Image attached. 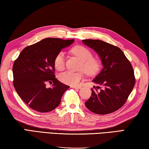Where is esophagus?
<instances>
[{"mask_svg":"<svg viewBox=\"0 0 149 149\" xmlns=\"http://www.w3.org/2000/svg\"><path fill=\"white\" fill-rule=\"evenodd\" d=\"M71 87L72 88H74V89H80V88H81V86H71Z\"/></svg>","mask_w":149,"mask_h":149,"instance_id":"obj_1","label":"esophagus"}]
</instances>
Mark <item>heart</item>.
<instances>
[{
	"instance_id": "obj_1",
	"label": "heart",
	"mask_w": 149,
	"mask_h": 149,
	"mask_svg": "<svg viewBox=\"0 0 149 149\" xmlns=\"http://www.w3.org/2000/svg\"><path fill=\"white\" fill-rule=\"evenodd\" d=\"M72 53L82 61L80 69H84L88 74H94L100 69V64L97 60L92 58V54L89 49L83 46H77L72 49ZM54 65L56 69L61 70L65 67V54L59 52L54 58ZM83 77L82 72H72L67 70L59 75V79L65 84L76 86L79 84Z\"/></svg>"
}]
</instances>
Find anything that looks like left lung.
Listing matches in <instances>:
<instances>
[{"label":"left lung","instance_id":"obj_1","mask_svg":"<svg viewBox=\"0 0 149 149\" xmlns=\"http://www.w3.org/2000/svg\"><path fill=\"white\" fill-rule=\"evenodd\" d=\"M82 42L93 49L101 59L103 69L92 81L103 86L92 89L85 105L90 111L107 114L119 109L126 102L134 87L135 79L129 60L118 47L100 40L85 39Z\"/></svg>","mask_w":149,"mask_h":149}]
</instances>
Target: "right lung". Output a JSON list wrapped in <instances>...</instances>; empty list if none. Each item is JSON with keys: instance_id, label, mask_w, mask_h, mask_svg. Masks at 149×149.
Returning <instances> with one entry per match:
<instances>
[{"instance_id": "add662e5", "label": "right lung", "mask_w": 149, "mask_h": 149, "mask_svg": "<svg viewBox=\"0 0 149 149\" xmlns=\"http://www.w3.org/2000/svg\"><path fill=\"white\" fill-rule=\"evenodd\" d=\"M74 39L46 38L26 47L13 65L14 86L22 100L33 110L40 113L53 111L59 105L69 86L60 82L54 75V58ZM47 82L53 83L46 88Z\"/></svg>"}]
</instances>
